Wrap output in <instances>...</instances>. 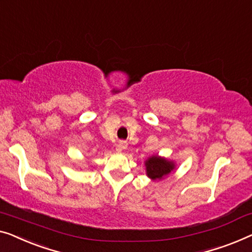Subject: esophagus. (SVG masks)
<instances>
[{
	"label": "esophagus",
	"instance_id": "34e87169",
	"mask_svg": "<svg viewBox=\"0 0 252 252\" xmlns=\"http://www.w3.org/2000/svg\"><path fill=\"white\" fill-rule=\"evenodd\" d=\"M117 147H118V150L119 151L125 150V149H127V142L126 141H120Z\"/></svg>",
	"mask_w": 252,
	"mask_h": 252
}]
</instances>
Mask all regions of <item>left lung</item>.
<instances>
[{"label": "left lung", "instance_id": "8db88e82", "mask_svg": "<svg viewBox=\"0 0 252 252\" xmlns=\"http://www.w3.org/2000/svg\"><path fill=\"white\" fill-rule=\"evenodd\" d=\"M174 168L175 163L173 161H169L159 156H152L145 161L148 177H150L153 181L162 180L163 177L170 174V171L174 170Z\"/></svg>", "mask_w": 252, "mask_h": 252}]
</instances>
